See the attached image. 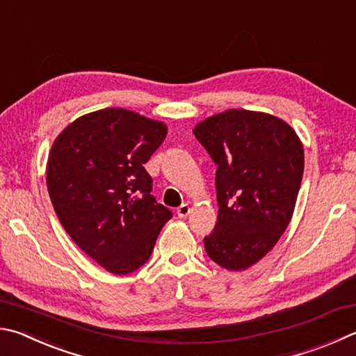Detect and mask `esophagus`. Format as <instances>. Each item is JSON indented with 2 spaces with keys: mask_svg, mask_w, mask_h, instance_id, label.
Here are the masks:
<instances>
[{
  "mask_svg": "<svg viewBox=\"0 0 356 356\" xmlns=\"http://www.w3.org/2000/svg\"><path fill=\"white\" fill-rule=\"evenodd\" d=\"M190 211H191V207L188 204H182L177 209V216L179 218H186L190 215Z\"/></svg>",
  "mask_w": 356,
  "mask_h": 356,
  "instance_id": "esophagus-1",
  "label": "esophagus"
}]
</instances>
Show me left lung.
<instances>
[{"label":"left lung","mask_w":356,"mask_h":356,"mask_svg":"<svg viewBox=\"0 0 356 356\" xmlns=\"http://www.w3.org/2000/svg\"><path fill=\"white\" fill-rule=\"evenodd\" d=\"M215 161L218 221L204 245L229 270L260 261L293 218L303 176V146L274 115L230 108L193 129Z\"/></svg>","instance_id":"1"}]
</instances>
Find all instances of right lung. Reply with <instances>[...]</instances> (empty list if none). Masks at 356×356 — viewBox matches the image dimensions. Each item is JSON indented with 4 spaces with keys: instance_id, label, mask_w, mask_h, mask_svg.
<instances>
[{
    "instance_id": "right-lung-1",
    "label": "right lung",
    "mask_w": 356,
    "mask_h": 356,
    "mask_svg": "<svg viewBox=\"0 0 356 356\" xmlns=\"http://www.w3.org/2000/svg\"><path fill=\"white\" fill-rule=\"evenodd\" d=\"M168 127L126 108H102L74 120L54 140L47 165L51 202L79 248L115 275L149 260L172 218L151 195L145 170Z\"/></svg>"
}]
</instances>
